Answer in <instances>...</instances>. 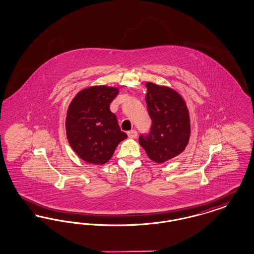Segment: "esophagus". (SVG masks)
<instances>
[{"label": "esophagus", "mask_w": 254, "mask_h": 254, "mask_svg": "<svg viewBox=\"0 0 254 254\" xmlns=\"http://www.w3.org/2000/svg\"><path fill=\"white\" fill-rule=\"evenodd\" d=\"M127 136H128L129 138H131V139H135V138L137 137V131L132 129V130H130V131L127 132Z\"/></svg>", "instance_id": "34e87169"}]
</instances>
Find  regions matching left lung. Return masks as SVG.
I'll return each instance as SVG.
<instances>
[{"mask_svg": "<svg viewBox=\"0 0 254 254\" xmlns=\"http://www.w3.org/2000/svg\"><path fill=\"white\" fill-rule=\"evenodd\" d=\"M145 86V103L152 126L147 136L139 137V144L150 160L162 164L181 154L189 144L190 111L175 89L151 82Z\"/></svg>", "mask_w": 254, "mask_h": 254, "instance_id": "8db88e82", "label": "left lung"}]
</instances>
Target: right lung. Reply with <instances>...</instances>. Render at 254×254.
I'll list each match as a JSON object with an SVG mask.
<instances>
[{
    "label": "right lung",
    "mask_w": 254,
    "mask_h": 254,
    "mask_svg": "<svg viewBox=\"0 0 254 254\" xmlns=\"http://www.w3.org/2000/svg\"><path fill=\"white\" fill-rule=\"evenodd\" d=\"M118 93V87L91 85L80 90L67 108L66 138L73 151L85 162L106 164L119 143L127 138L109 109Z\"/></svg>",
    "instance_id": "obj_1"
}]
</instances>
